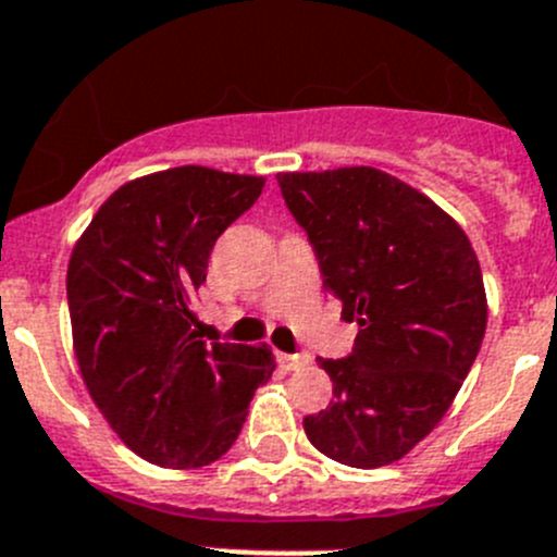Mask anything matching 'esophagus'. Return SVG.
<instances>
[{
  "mask_svg": "<svg viewBox=\"0 0 557 557\" xmlns=\"http://www.w3.org/2000/svg\"><path fill=\"white\" fill-rule=\"evenodd\" d=\"M277 362L283 371H299V368L310 366V357L308 355H283V351H277Z\"/></svg>",
  "mask_w": 557,
  "mask_h": 557,
  "instance_id": "1",
  "label": "esophagus"
}]
</instances>
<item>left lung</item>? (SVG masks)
Wrapping results in <instances>:
<instances>
[{"instance_id":"left-lung-1","label":"left lung","mask_w":557,"mask_h":557,"mask_svg":"<svg viewBox=\"0 0 557 557\" xmlns=\"http://www.w3.org/2000/svg\"><path fill=\"white\" fill-rule=\"evenodd\" d=\"M277 184L324 288L360 324L346 360H319L332 401L305 418V434L341 465H393L445 418L481 349L475 249L454 216L384 170L280 173Z\"/></svg>"}]
</instances>
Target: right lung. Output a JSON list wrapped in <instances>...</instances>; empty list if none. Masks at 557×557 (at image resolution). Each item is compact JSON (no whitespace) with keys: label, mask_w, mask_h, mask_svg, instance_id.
I'll list each match as a JSON object with an SVG mask.
<instances>
[{"label":"right lung","mask_w":557,"mask_h":557,"mask_svg":"<svg viewBox=\"0 0 557 557\" xmlns=\"http://www.w3.org/2000/svg\"><path fill=\"white\" fill-rule=\"evenodd\" d=\"M263 184L197 164L143 175L103 200L71 252L82 379L114 434L150 465L191 470L225 456L255 389L272 379L269 346L197 341L191 310L216 238Z\"/></svg>","instance_id":"right-lung-1"}]
</instances>
